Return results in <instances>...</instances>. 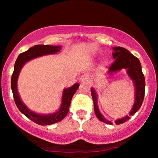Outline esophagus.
<instances>
[{
  "label": "esophagus",
  "mask_w": 158,
  "mask_h": 158,
  "mask_svg": "<svg viewBox=\"0 0 158 158\" xmlns=\"http://www.w3.org/2000/svg\"><path fill=\"white\" fill-rule=\"evenodd\" d=\"M80 81H82V82H88L89 81V78L87 75H81L80 77Z\"/></svg>",
  "instance_id": "1"
}]
</instances>
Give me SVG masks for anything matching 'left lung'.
<instances>
[{
	"mask_svg": "<svg viewBox=\"0 0 158 158\" xmlns=\"http://www.w3.org/2000/svg\"><path fill=\"white\" fill-rule=\"evenodd\" d=\"M113 50L114 52L112 55L115 61L110 65L108 70V73L112 74L122 69H126L127 73L130 79L133 81L135 88V103L130 111L129 116L127 115L123 118L117 119L115 123L117 125H119L128 120L130 119V116H133L140 108L143 102V99H144L146 82H145V77L142 72V68H141V64L139 59L124 48L116 47V48H113ZM90 90H91V96L94 101V111L97 118L103 123L112 125L111 121L105 118L98 108L97 94L96 91L94 88H91Z\"/></svg>",
	"mask_w": 158,
	"mask_h": 158,
	"instance_id": "left-lung-1",
	"label": "left lung"
}]
</instances>
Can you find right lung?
Instances as JSON below:
<instances>
[{
	"instance_id": "1",
	"label": "right lung",
	"mask_w": 158,
	"mask_h": 158,
	"mask_svg": "<svg viewBox=\"0 0 158 158\" xmlns=\"http://www.w3.org/2000/svg\"><path fill=\"white\" fill-rule=\"evenodd\" d=\"M60 46H52V45L39 44L30 48L28 50L22 52L18 56L14 67V71L11 79V88H12V94L15 102L20 111L24 114L27 117L31 119L34 123L41 126H48L53 123L60 122L66 117L69 111L70 102L73 96L75 94L77 90L79 88V84L76 83L70 88H65L63 90L62 98H61V105L58 111L50 114H39L32 111L23 104L18 92L17 81L19 78L20 71L22 67L27 61L32 60L40 56L49 55V54L57 53L60 51Z\"/></svg>"
}]
</instances>
